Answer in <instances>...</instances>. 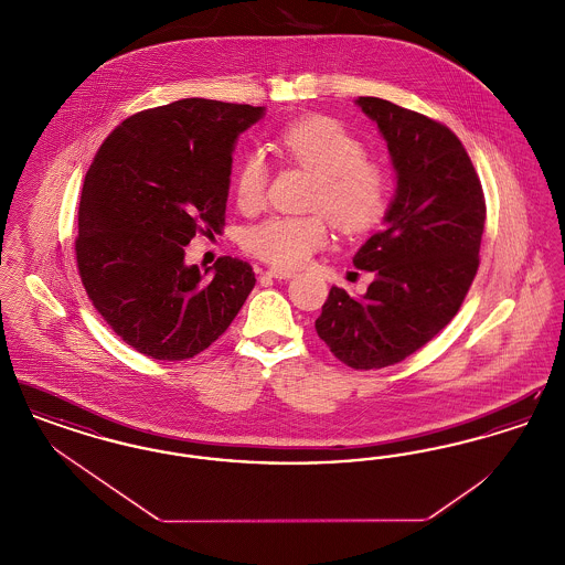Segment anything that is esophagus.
<instances>
[{
	"label": "esophagus",
	"instance_id": "obj_1",
	"mask_svg": "<svg viewBox=\"0 0 565 565\" xmlns=\"http://www.w3.org/2000/svg\"><path fill=\"white\" fill-rule=\"evenodd\" d=\"M267 275L275 277V279H292L296 273L290 269H277V267H273V269L267 270Z\"/></svg>",
	"mask_w": 565,
	"mask_h": 565
}]
</instances>
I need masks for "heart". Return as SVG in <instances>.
Wrapping results in <instances>:
<instances>
[{
    "label": "heart",
    "mask_w": 565,
    "mask_h": 565,
    "mask_svg": "<svg viewBox=\"0 0 565 565\" xmlns=\"http://www.w3.org/2000/svg\"><path fill=\"white\" fill-rule=\"evenodd\" d=\"M277 150L286 161L316 173L305 215H273L243 235V249L279 269L305 265L330 239V220L343 233H364L387 212L392 196L390 167L366 157L364 141L330 116H307L277 135ZM269 164L256 150L247 152L235 173V196L243 212L265 203Z\"/></svg>",
    "instance_id": "b5f03b06"
}]
</instances>
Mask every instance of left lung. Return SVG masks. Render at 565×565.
Returning a JSON list of instances; mask_svg holds the SVG:
<instances>
[{
  "mask_svg": "<svg viewBox=\"0 0 565 565\" xmlns=\"http://www.w3.org/2000/svg\"><path fill=\"white\" fill-rule=\"evenodd\" d=\"M355 104L385 137L398 189L385 226L353 256L375 281L362 298L332 286L316 330L343 364L373 371L403 362L456 318L479 270L487 207L449 127L379 97Z\"/></svg>",
  "mask_w": 565,
  "mask_h": 565,
  "instance_id": "obj_1",
  "label": "left lung"
}]
</instances>
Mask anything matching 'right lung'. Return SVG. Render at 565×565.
I'll list each match as a JSON object with an SVG mask.
<instances>
[{
    "label": "right lung",
    "mask_w": 565,
    "mask_h": 565,
    "mask_svg": "<svg viewBox=\"0 0 565 565\" xmlns=\"http://www.w3.org/2000/svg\"><path fill=\"white\" fill-rule=\"evenodd\" d=\"M265 108L180 99L143 109L106 137L78 210L82 286L109 328L154 360H189L231 326L254 270L222 256L184 263L192 237L224 226L233 146Z\"/></svg>",
    "instance_id": "right-lung-1"
}]
</instances>
